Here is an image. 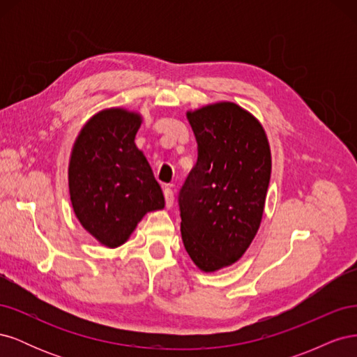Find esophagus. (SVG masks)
<instances>
[{
    "label": "esophagus",
    "instance_id": "esophagus-1",
    "mask_svg": "<svg viewBox=\"0 0 357 357\" xmlns=\"http://www.w3.org/2000/svg\"><path fill=\"white\" fill-rule=\"evenodd\" d=\"M164 197H165L167 207H168V208H171L172 205H174V199H176V197H174V192H172V189L167 188V189L164 190Z\"/></svg>",
    "mask_w": 357,
    "mask_h": 357
}]
</instances>
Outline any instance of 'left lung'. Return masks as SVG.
Here are the masks:
<instances>
[{"label":"left lung","mask_w":357,"mask_h":357,"mask_svg":"<svg viewBox=\"0 0 357 357\" xmlns=\"http://www.w3.org/2000/svg\"><path fill=\"white\" fill-rule=\"evenodd\" d=\"M198 160L178 193L181 240L205 273L245 253L261 226L271 177L262 125L234 102L188 112Z\"/></svg>","instance_id":"left-lung-1"}]
</instances>
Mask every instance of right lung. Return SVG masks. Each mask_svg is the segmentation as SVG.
<instances>
[{
  "mask_svg": "<svg viewBox=\"0 0 357 357\" xmlns=\"http://www.w3.org/2000/svg\"><path fill=\"white\" fill-rule=\"evenodd\" d=\"M142 116L125 109L95 114L75 139L68 165L70 197L83 228L105 247L122 245L164 193L135 146Z\"/></svg>",
  "mask_w": 357,
  "mask_h": 357,
  "instance_id": "1",
  "label": "right lung"
}]
</instances>
